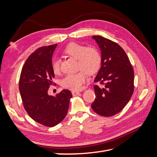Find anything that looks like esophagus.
<instances>
[{
  "instance_id": "obj_1",
  "label": "esophagus",
  "mask_w": 157,
  "mask_h": 157,
  "mask_svg": "<svg viewBox=\"0 0 157 157\" xmlns=\"http://www.w3.org/2000/svg\"><path fill=\"white\" fill-rule=\"evenodd\" d=\"M78 94H80L79 91H72V94L73 96H77Z\"/></svg>"
}]
</instances>
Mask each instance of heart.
Listing matches in <instances>:
<instances>
[{
	"instance_id": "1",
	"label": "heart",
	"mask_w": 157,
	"mask_h": 157,
	"mask_svg": "<svg viewBox=\"0 0 157 157\" xmlns=\"http://www.w3.org/2000/svg\"><path fill=\"white\" fill-rule=\"evenodd\" d=\"M64 54L74 59H78V67L80 71L77 73L68 74L61 81L62 86L73 91L82 88V84L87 81L88 73L92 75L98 72L101 67V56L95 48L71 43L63 51ZM52 67L54 73L58 75L60 72V60L55 58L52 60Z\"/></svg>"
}]
</instances>
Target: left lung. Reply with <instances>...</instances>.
<instances>
[{"mask_svg":"<svg viewBox=\"0 0 157 157\" xmlns=\"http://www.w3.org/2000/svg\"><path fill=\"white\" fill-rule=\"evenodd\" d=\"M101 50V64L94 82L96 99L93 110L99 115L111 117L119 113L130 101L134 92V73L124 50L115 42L101 36H92Z\"/></svg>","mask_w":157,"mask_h":157,"instance_id":"obj_1","label":"left lung"}]
</instances>
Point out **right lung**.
Returning a JSON list of instances; mask_svg holds the SVG:
<instances>
[{
	"label": "right lung",
	"mask_w": 157,
	"mask_h": 157,
	"mask_svg": "<svg viewBox=\"0 0 157 157\" xmlns=\"http://www.w3.org/2000/svg\"><path fill=\"white\" fill-rule=\"evenodd\" d=\"M57 46L41 47L30 55L22 68L19 82L28 115L39 124L48 127H54L64 119L73 96L68 90H63L56 96L48 94L54 78L52 58Z\"/></svg>",
	"instance_id": "add662e5"
}]
</instances>
